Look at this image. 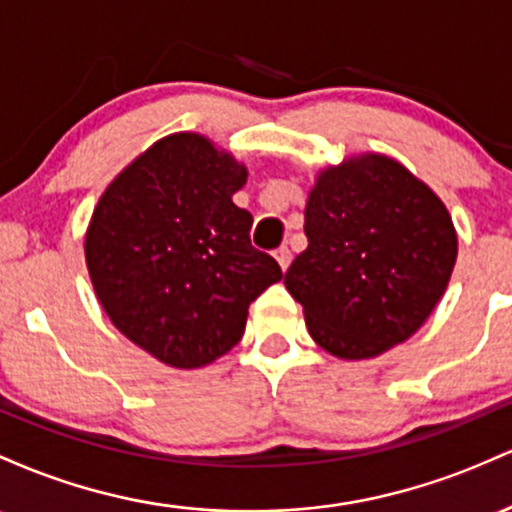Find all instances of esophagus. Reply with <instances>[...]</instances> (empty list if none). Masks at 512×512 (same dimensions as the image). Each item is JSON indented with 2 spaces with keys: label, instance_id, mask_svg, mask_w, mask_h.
<instances>
[{
  "label": "esophagus",
  "instance_id": "1",
  "mask_svg": "<svg viewBox=\"0 0 512 512\" xmlns=\"http://www.w3.org/2000/svg\"><path fill=\"white\" fill-rule=\"evenodd\" d=\"M275 261L280 263V268H283V271H287V266H290V261H292V251L287 249V246H280V249L275 251Z\"/></svg>",
  "mask_w": 512,
  "mask_h": 512
}]
</instances>
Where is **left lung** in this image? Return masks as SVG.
<instances>
[{
	"instance_id": "8db88e82",
	"label": "left lung",
	"mask_w": 512,
	"mask_h": 512,
	"mask_svg": "<svg viewBox=\"0 0 512 512\" xmlns=\"http://www.w3.org/2000/svg\"><path fill=\"white\" fill-rule=\"evenodd\" d=\"M304 234L309 244L287 268L285 287L314 341L343 360L375 358L413 336L457 261L442 200L384 154L321 171Z\"/></svg>"
}]
</instances>
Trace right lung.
<instances>
[{
  "label": "right lung",
  "mask_w": 512,
  "mask_h": 512,
  "mask_svg": "<svg viewBox=\"0 0 512 512\" xmlns=\"http://www.w3.org/2000/svg\"><path fill=\"white\" fill-rule=\"evenodd\" d=\"M246 166L208 137L154 142L101 195L86 268L113 326L162 363L210 365L244 336L249 304L283 278L251 246V212L232 195Z\"/></svg>",
  "instance_id": "add662e5"
}]
</instances>
